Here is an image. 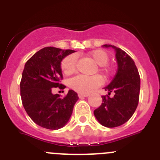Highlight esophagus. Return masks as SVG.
Returning <instances> with one entry per match:
<instances>
[{"label":"esophagus","instance_id":"1","mask_svg":"<svg viewBox=\"0 0 160 160\" xmlns=\"http://www.w3.org/2000/svg\"><path fill=\"white\" fill-rule=\"evenodd\" d=\"M90 95V94H81V93H79L78 94V97L79 98H87V97H88V96Z\"/></svg>","mask_w":160,"mask_h":160}]
</instances>
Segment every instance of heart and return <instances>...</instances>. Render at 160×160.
I'll use <instances>...</instances> for the list:
<instances>
[{"instance_id":"obj_1","label":"heart","mask_w":160,"mask_h":160,"mask_svg":"<svg viewBox=\"0 0 160 160\" xmlns=\"http://www.w3.org/2000/svg\"><path fill=\"white\" fill-rule=\"evenodd\" d=\"M89 57L94 61L98 66H107L109 62L108 54L104 50L96 49L89 53ZM77 57L74 54H70L65 58L62 62V70L66 74H71L76 70ZM102 71V69H101ZM70 87L73 90L81 94H87L101 84V78L98 76L87 77L84 75H77L72 78L69 82Z\"/></svg>"}]
</instances>
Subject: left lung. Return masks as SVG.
Masks as SVG:
<instances>
[{"instance_id": "1", "label": "left lung", "mask_w": 160, "mask_h": 160, "mask_svg": "<svg viewBox=\"0 0 160 160\" xmlns=\"http://www.w3.org/2000/svg\"><path fill=\"white\" fill-rule=\"evenodd\" d=\"M115 50L118 70L111 82L104 87L108 92L102 96V103L94 110V114L106 128H116L131 118L137 108L140 91V77L135 62L128 53L111 45H103ZM111 92H114L112 97Z\"/></svg>"}]
</instances>
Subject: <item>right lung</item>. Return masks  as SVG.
Wrapping results in <instances>:
<instances>
[{"label":"right lung","instance_id":"right-lung-1","mask_svg":"<svg viewBox=\"0 0 160 160\" xmlns=\"http://www.w3.org/2000/svg\"><path fill=\"white\" fill-rule=\"evenodd\" d=\"M74 52L72 49L45 47L25 63L20 84L22 104L31 119L42 128L58 130L71 116L78 99L77 93L70 90L64 98H61L58 94L52 93V88H66L59 83L62 79L61 62Z\"/></svg>","mask_w":160,"mask_h":160}]
</instances>
